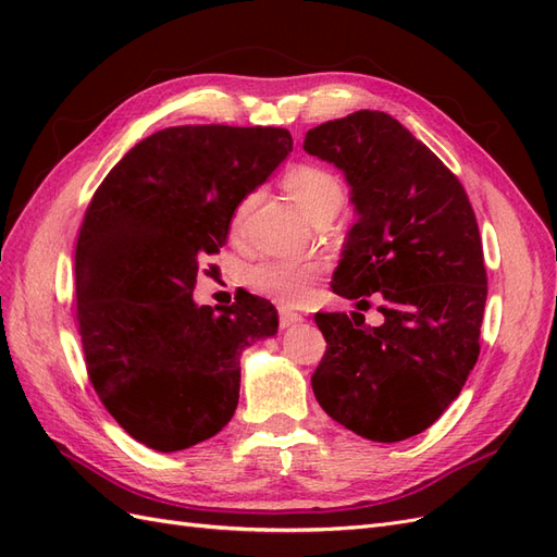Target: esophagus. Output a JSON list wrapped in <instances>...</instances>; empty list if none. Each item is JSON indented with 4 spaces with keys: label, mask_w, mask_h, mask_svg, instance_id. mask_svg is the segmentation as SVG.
<instances>
[{
    "label": "esophagus",
    "mask_w": 557,
    "mask_h": 557,
    "mask_svg": "<svg viewBox=\"0 0 557 557\" xmlns=\"http://www.w3.org/2000/svg\"><path fill=\"white\" fill-rule=\"evenodd\" d=\"M301 320H305V315H301V313H295V311H288V309H281L278 311L281 327H293V325L301 323Z\"/></svg>",
    "instance_id": "34e87169"
}]
</instances>
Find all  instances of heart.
Wrapping results in <instances>:
<instances>
[{"mask_svg": "<svg viewBox=\"0 0 557 557\" xmlns=\"http://www.w3.org/2000/svg\"><path fill=\"white\" fill-rule=\"evenodd\" d=\"M285 190L297 201L311 221L318 215L336 213L342 207L344 190L342 183L325 166L318 164H297L283 178ZM258 201V190L246 193L232 213V230L237 232L252 205ZM320 274V264L315 262H288V260H267L252 264L244 281L252 293L276 301L281 307H299L311 295L313 281Z\"/></svg>", "mask_w": 557, "mask_h": 557, "instance_id": "obj_1", "label": "heart"}]
</instances>
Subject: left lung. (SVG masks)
Instances as JSON below:
<instances>
[{"instance_id": "obj_1", "label": "left lung", "mask_w": 557, "mask_h": 557, "mask_svg": "<svg viewBox=\"0 0 557 557\" xmlns=\"http://www.w3.org/2000/svg\"><path fill=\"white\" fill-rule=\"evenodd\" d=\"M309 156L339 166L358 223L332 290L383 323L315 313L327 350L311 376L330 418L393 444L428 430L479 360L487 297L474 209L448 166L393 115L356 111L307 132Z\"/></svg>"}]
</instances>
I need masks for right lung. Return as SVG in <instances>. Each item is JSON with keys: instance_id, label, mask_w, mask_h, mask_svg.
I'll return each mask as SVG.
<instances>
[{"instance_id": "right-lung-1", "label": "right lung", "mask_w": 557, "mask_h": 557, "mask_svg": "<svg viewBox=\"0 0 557 557\" xmlns=\"http://www.w3.org/2000/svg\"><path fill=\"white\" fill-rule=\"evenodd\" d=\"M293 150L283 127L181 125L139 141L92 195L76 242V320L95 393L132 440L174 453L211 440L239 401L242 350L274 336L250 293L197 307V272L237 201Z\"/></svg>"}]
</instances>
